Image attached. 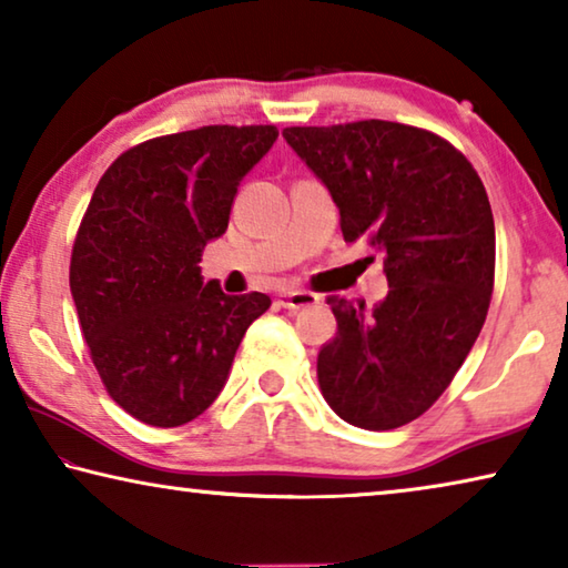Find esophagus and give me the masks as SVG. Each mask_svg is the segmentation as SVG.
I'll return each mask as SVG.
<instances>
[{
    "instance_id": "obj_1",
    "label": "esophagus",
    "mask_w": 568,
    "mask_h": 568,
    "mask_svg": "<svg viewBox=\"0 0 568 568\" xmlns=\"http://www.w3.org/2000/svg\"><path fill=\"white\" fill-rule=\"evenodd\" d=\"M313 303H318V295L306 293V291H285L277 295V306L291 308V311L308 308V306H313Z\"/></svg>"
}]
</instances>
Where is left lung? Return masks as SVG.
<instances>
[{"label":"left lung","mask_w":568,"mask_h":568,"mask_svg":"<svg viewBox=\"0 0 568 568\" xmlns=\"http://www.w3.org/2000/svg\"><path fill=\"white\" fill-rule=\"evenodd\" d=\"M287 145L326 185L346 242L385 255V301L332 295L338 332L318 385L338 418L390 430L423 416L464 365L495 285V219L477 171L418 126L365 120L287 126Z\"/></svg>","instance_id":"left-lung-1"}]
</instances>
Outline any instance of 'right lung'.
<instances>
[{"instance_id":"right-lung-1","label":"right lung","mask_w":568,"mask_h":568,"mask_svg":"<svg viewBox=\"0 0 568 568\" xmlns=\"http://www.w3.org/2000/svg\"><path fill=\"white\" fill-rule=\"evenodd\" d=\"M273 124H214L122 152L101 175L71 255V295L106 393L148 426L199 418L230 377L265 293L203 283L201 255L230 226L242 178Z\"/></svg>"}]
</instances>
